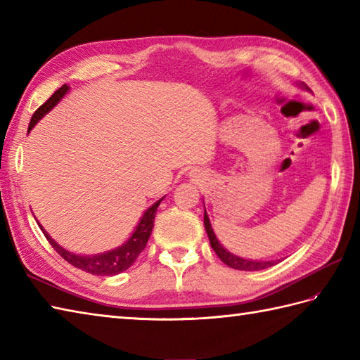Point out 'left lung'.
<instances>
[{
  "instance_id": "obj_1",
  "label": "left lung",
  "mask_w": 360,
  "mask_h": 360,
  "mask_svg": "<svg viewBox=\"0 0 360 360\" xmlns=\"http://www.w3.org/2000/svg\"><path fill=\"white\" fill-rule=\"evenodd\" d=\"M204 226H205V232H207V235H209L212 249L215 250V254L218 255L221 262L227 264L229 267H232V269L252 272V271H262V269H266V267H271L274 264H277V262H252V259H244V258H240V257L231 254V252H227L219 244L215 233H213V229L210 226L209 217H207V213H205V212H204Z\"/></svg>"
}]
</instances>
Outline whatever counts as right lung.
Wrapping results in <instances>:
<instances>
[{
	"label": "right lung",
	"mask_w": 360,
	"mask_h": 360,
	"mask_svg": "<svg viewBox=\"0 0 360 360\" xmlns=\"http://www.w3.org/2000/svg\"><path fill=\"white\" fill-rule=\"evenodd\" d=\"M68 89H70V86L68 85H63L62 88H58L56 93H53L48 98V101H46L40 106V108L34 112L32 119H30L27 131H30V128H32L37 122L44 116L46 112L51 111L53 106L58 103L60 98H62L68 93ZM162 200H159L158 202L153 204L151 207L143 213V217L141 218V223L137 224L134 233L131 235V238H129L125 244H122L120 248L110 250V252H105V254L88 255V257L71 254V252H68L63 248H60L58 244L53 241L48 233H46L44 229L41 226L40 227H41V231H43L46 238H48L51 246L56 249L57 254L62 258H65L66 262L72 264L74 267H77V269H82L88 274H94V275H117L120 272L127 271L129 266H133L136 258L139 257L141 252L145 249V246H147L148 238H150L151 231H153V224H155L156 210Z\"/></svg>",
	"instance_id": "right-lung-1"
}]
</instances>
